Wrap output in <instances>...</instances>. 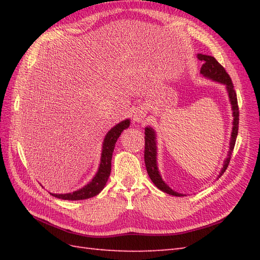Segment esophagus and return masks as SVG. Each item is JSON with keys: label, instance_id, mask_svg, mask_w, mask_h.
I'll return each mask as SVG.
<instances>
[{"label": "esophagus", "instance_id": "obj_1", "mask_svg": "<svg viewBox=\"0 0 260 260\" xmlns=\"http://www.w3.org/2000/svg\"><path fill=\"white\" fill-rule=\"evenodd\" d=\"M145 116H146V113H145L144 109H136L134 112L133 118H134L135 121H140V123H141V121L145 119Z\"/></svg>", "mask_w": 260, "mask_h": 260}]
</instances>
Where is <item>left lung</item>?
<instances>
[{
  "instance_id": "8db88e82",
  "label": "left lung",
  "mask_w": 260,
  "mask_h": 260,
  "mask_svg": "<svg viewBox=\"0 0 260 260\" xmlns=\"http://www.w3.org/2000/svg\"><path fill=\"white\" fill-rule=\"evenodd\" d=\"M198 59L201 60L203 62L200 74L209 79H212L214 81H218L220 84L225 85L228 91V96L231 103V108H233V115H234V123H233V132H231V141L229 146V153L228 157L224 159L223 168L221 170L219 178L223 174V172L227 170L231 154H233L234 147L236 144V139L238 135V127H239V107H238V101H237V93L234 89L233 81H231L230 76L227 74V71L220 64L215 58L211 56H207V54H198ZM144 161L145 167L147 170L148 176L152 180V182L155 184L159 190L168 193V194L174 196V197H183V194L173 191L169 185L165 184V182L162 180L161 175H159L157 164H156V137L155 132L151 127H146L145 128V151H144Z\"/></svg>"
}]
</instances>
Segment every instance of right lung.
I'll use <instances>...</instances> for the list:
<instances>
[{"label": "right lung", "instance_id": "right-lung-1", "mask_svg": "<svg viewBox=\"0 0 260 260\" xmlns=\"http://www.w3.org/2000/svg\"><path fill=\"white\" fill-rule=\"evenodd\" d=\"M128 126L129 119L120 121V123L114 126L113 128L108 132L107 135L105 136V140L103 143L101 164H99V169L96 175L93 176V179L89 183L73 193H64V194H53V193H50V194L58 199H62V200H86V199L97 196L98 193L104 189V186L106 185V182L109 178L110 170H112V156L116 142H117L121 132L127 128Z\"/></svg>", "mask_w": 260, "mask_h": 260}]
</instances>
